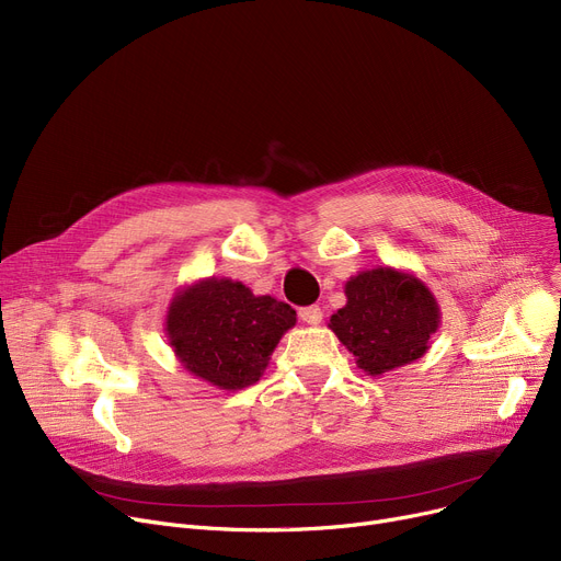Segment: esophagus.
Listing matches in <instances>:
<instances>
[{"label":"esophagus","instance_id":"1","mask_svg":"<svg viewBox=\"0 0 561 561\" xmlns=\"http://www.w3.org/2000/svg\"><path fill=\"white\" fill-rule=\"evenodd\" d=\"M300 320L307 322V325H318V322L322 320V309L320 307H302Z\"/></svg>","mask_w":561,"mask_h":561}]
</instances>
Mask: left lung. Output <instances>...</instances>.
Wrapping results in <instances>:
<instances>
[{
	"label": "left lung",
	"instance_id": "obj_1",
	"mask_svg": "<svg viewBox=\"0 0 561 561\" xmlns=\"http://www.w3.org/2000/svg\"><path fill=\"white\" fill-rule=\"evenodd\" d=\"M345 298L328 328L370 377L421 359L440 325L438 302L425 282L391 265L350 277Z\"/></svg>",
	"mask_w": 561,
	"mask_h": 561
}]
</instances>
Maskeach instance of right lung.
Wrapping results in <instances>:
<instances>
[{
    "label": "right lung",
    "mask_w": 561,
    "mask_h": 561,
    "mask_svg": "<svg viewBox=\"0 0 561 561\" xmlns=\"http://www.w3.org/2000/svg\"><path fill=\"white\" fill-rule=\"evenodd\" d=\"M296 320L290 305L254 296L243 282L206 277L174 293L165 336L191 375L216 389L239 391L259 381Z\"/></svg>",
    "instance_id": "1"
}]
</instances>
